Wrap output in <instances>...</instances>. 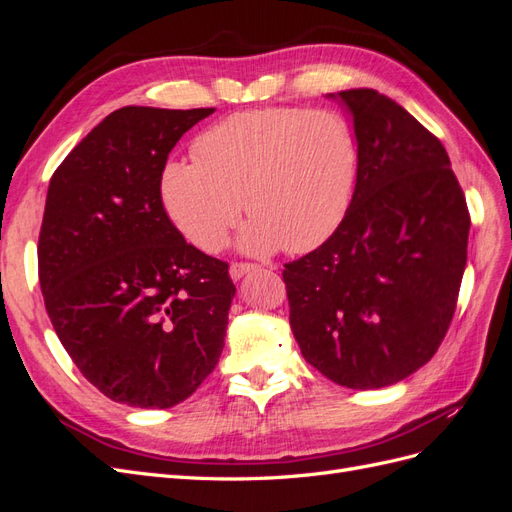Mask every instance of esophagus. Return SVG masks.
I'll return each mask as SVG.
<instances>
[{"instance_id": "esophagus-1", "label": "esophagus", "mask_w": 512, "mask_h": 512, "mask_svg": "<svg viewBox=\"0 0 512 512\" xmlns=\"http://www.w3.org/2000/svg\"><path fill=\"white\" fill-rule=\"evenodd\" d=\"M258 267L256 265H247V262H232L230 265V277L235 282H239L243 275H247V273H252V271H256Z\"/></svg>"}]
</instances>
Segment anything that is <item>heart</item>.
<instances>
[{
  "mask_svg": "<svg viewBox=\"0 0 512 512\" xmlns=\"http://www.w3.org/2000/svg\"><path fill=\"white\" fill-rule=\"evenodd\" d=\"M196 162L162 168L164 211L205 252L220 250L243 213L247 254H303L342 226L359 170L350 123L333 111L269 106L241 111L198 136Z\"/></svg>",
  "mask_w": 512,
  "mask_h": 512,
  "instance_id": "heart-1",
  "label": "heart"
}]
</instances>
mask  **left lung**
I'll return each mask as SVG.
<instances>
[{
    "label": "left lung",
    "instance_id": "obj_1",
    "mask_svg": "<svg viewBox=\"0 0 512 512\" xmlns=\"http://www.w3.org/2000/svg\"><path fill=\"white\" fill-rule=\"evenodd\" d=\"M327 98L352 119L359 170L342 226L284 269L290 327L322 376L354 391L382 389L442 344L470 215L446 149L404 106L374 89Z\"/></svg>",
    "mask_w": 512,
    "mask_h": 512
}]
</instances>
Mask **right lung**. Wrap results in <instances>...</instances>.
Wrapping results in <instances>:
<instances>
[{
	"label": "right lung",
	"mask_w": 512,
	"mask_h": 512,
	"mask_svg": "<svg viewBox=\"0 0 512 512\" xmlns=\"http://www.w3.org/2000/svg\"><path fill=\"white\" fill-rule=\"evenodd\" d=\"M215 108L123 106L59 164L38 271L46 314L81 374L117 404L173 408L220 361L235 284L170 222L162 168Z\"/></svg>",
	"instance_id": "obj_1"
}]
</instances>
